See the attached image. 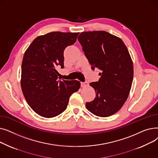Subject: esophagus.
<instances>
[{"label":"esophagus","mask_w":158,"mask_h":158,"mask_svg":"<svg viewBox=\"0 0 158 158\" xmlns=\"http://www.w3.org/2000/svg\"><path fill=\"white\" fill-rule=\"evenodd\" d=\"M81 86L82 88H85V87H86V86H88V83H87L86 82H81Z\"/></svg>","instance_id":"obj_1"}]
</instances>
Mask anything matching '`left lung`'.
Segmentation results:
<instances>
[{"instance_id": "1", "label": "left lung", "mask_w": 158, "mask_h": 158, "mask_svg": "<svg viewBox=\"0 0 158 158\" xmlns=\"http://www.w3.org/2000/svg\"><path fill=\"white\" fill-rule=\"evenodd\" d=\"M92 66L100 70V79L89 83L96 93L87 110L101 117L119 111L126 101L133 79V64L128 50L118 37L104 31L82 32L78 36Z\"/></svg>"}]
</instances>
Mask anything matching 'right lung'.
I'll list each match as a JSON object with an SVG mask.
<instances>
[{
    "label": "right lung",
    "instance_id": "right-lung-1",
    "mask_svg": "<svg viewBox=\"0 0 158 158\" xmlns=\"http://www.w3.org/2000/svg\"><path fill=\"white\" fill-rule=\"evenodd\" d=\"M79 32H51L33 40L22 63L21 87L31 109L45 118L63 113L71 95L80 88L77 80H58L56 67H64L63 52Z\"/></svg>",
    "mask_w": 158,
    "mask_h": 158
}]
</instances>
